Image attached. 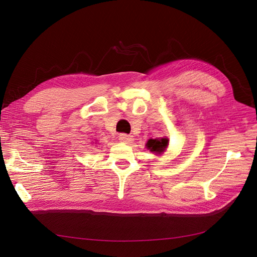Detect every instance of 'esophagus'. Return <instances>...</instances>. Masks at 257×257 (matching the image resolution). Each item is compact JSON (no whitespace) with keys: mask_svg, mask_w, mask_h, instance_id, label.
Segmentation results:
<instances>
[{"mask_svg":"<svg viewBox=\"0 0 257 257\" xmlns=\"http://www.w3.org/2000/svg\"><path fill=\"white\" fill-rule=\"evenodd\" d=\"M119 140L121 141V142H123V143H131L134 141V137L133 136H130V135H126V134H120L119 135Z\"/></svg>","mask_w":257,"mask_h":257,"instance_id":"1","label":"esophagus"}]
</instances>
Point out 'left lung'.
<instances>
[{"label":"left lung","instance_id":"1","mask_svg":"<svg viewBox=\"0 0 257 257\" xmlns=\"http://www.w3.org/2000/svg\"><path fill=\"white\" fill-rule=\"evenodd\" d=\"M168 138H159V139H150L147 143V148L156 154H162L168 147Z\"/></svg>","mask_w":257,"mask_h":257}]
</instances>
